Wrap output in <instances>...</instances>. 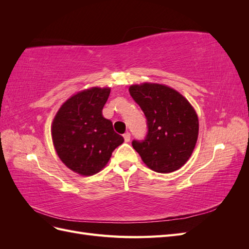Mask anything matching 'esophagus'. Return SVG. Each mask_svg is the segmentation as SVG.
<instances>
[{"label":"esophagus","mask_w":249,"mask_h":249,"mask_svg":"<svg viewBox=\"0 0 249 249\" xmlns=\"http://www.w3.org/2000/svg\"><path fill=\"white\" fill-rule=\"evenodd\" d=\"M124 139L125 142H129L130 139H131V134L129 132H126L124 134Z\"/></svg>","instance_id":"obj_1"}]
</instances>
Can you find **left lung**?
<instances>
[{
	"label": "left lung",
	"mask_w": 249,
	"mask_h": 249,
	"mask_svg": "<svg viewBox=\"0 0 249 249\" xmlns=\"http://www.w3.org/2000/svg\"><path fill=\"white\" fill-rule=\"evenodd\" d=\"M129 91L146 117L147 133L133 140L147 167L168 173L180 168L192 155L198 137L196 112L177 90L162 84L132 85Z\"/></svg>",
	"instance_id": "8db88e82"
}]
</instances>
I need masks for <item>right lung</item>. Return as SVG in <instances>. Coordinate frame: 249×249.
Masks as SVG:
<instances>
[{"label":"right lung","instance_id":"right-lung-1","mask_svg":"<svg viewBox=\"0 0 249 249\" xmlns=\"http://www.w3.org/2000/svg\"><path fill=\"white\" fill-rule=\"evenodd\" d=\"M110 88L92 87L72 95L59 109L52 124V139L58 157L81 176L101 171L124 137L103 116Z\"/></svg>","mask_w":249,"mask_h":249}]
</instances>
